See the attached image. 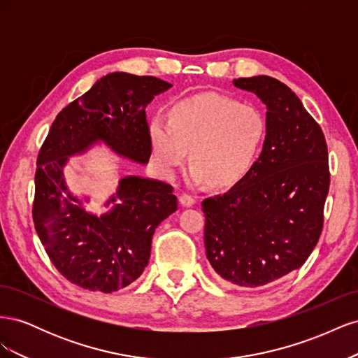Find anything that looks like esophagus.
Here are the masks:
<instances>
[{
  "label": "esophagus",
  "instance_id": "1",
  "mask_svg": "<svg viewBox=\"0 0 358 358\" xmlns=\"http://www.w3.org/2000/svg\"><path fill=\"white\" fill-rule=\"evenodd\" d=\"M179 203L183 206V208H191V206H194V203H196V199L189 196V194H182L179 197Z\"/></svg>",
  "mask_w": 358,
  "mask_h": 358
}]
</instances>
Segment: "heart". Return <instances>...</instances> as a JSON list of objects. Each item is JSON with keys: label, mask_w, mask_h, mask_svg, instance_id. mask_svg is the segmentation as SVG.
Wrapping results in <instances>:
<instances>
[{"label": "heart", "mask_w": 358, "mask_h": 358, "mask_svg": "<svg viewBox=\"0 0 358 358\" xmlns=\"http://www.w3.org/2000/svg\"><path fill=\"white\" fill-rule=\"evenodd\" d=\"M266 137V119L258 107L220 94H201L173 104L170 119L149 122L152 164L158 175L173 179L194 162L189 179L229 188L252 170Z\"/></svg>", "instance_id": "b5f03b06"}]
</instances>
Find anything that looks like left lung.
Masks as SVG:
<instances>
[{
  "instance_id": "8db88e82",
  "label": "left lung",
  "mask_w": 358,
  "mask_h": 358,
  "mask_svg": "<svg viewBox=\"0 0 358 358\" xmlns=\"http://www.w3.org/2000/svg\"><path fill=\"white\" fill-rule=\"evenodd\" d=\"M233 83L266 104V138L242 182L203 200L204 248L224 280L254 288L305 264L318 243L329 154L321 127L285 83L270 76Z\"/></svg>"
}]
</instances>
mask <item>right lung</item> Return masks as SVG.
<instances>
[{
  "label": "right lung",
  "instance_id": "obj_1",
  "mask_svg": "<svg viewBox=\"0 0 358 358\" xmlns=\"http://www.w3.org/2000/svg\"><path fill=\"white\" fill-rule=\"evenodd\" d=\"M171 83L152 76L110 73L58 113L37 157L32 220L50 262L71 284L113 292L143 273L155 229L176 212L169 183L127 176L103 215L86 212L64 179L70 157L96 143L148 164L146 106ZM88 201V199H85Z\"/></svg>",
  "mask_w": 358,
  "mask_h": 358
}]
</instances>
